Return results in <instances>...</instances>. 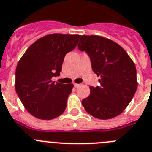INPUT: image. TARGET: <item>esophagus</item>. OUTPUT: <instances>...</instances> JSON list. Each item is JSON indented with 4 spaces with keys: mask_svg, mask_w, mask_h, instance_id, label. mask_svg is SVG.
Wrapping results in <instances>:
<instances>
[{
    "mask_svg": "<svg viewBox=\"0 0 152 152\" xmlns=\"http://www.w3.org/2000/svg\"><path fill=\"white\" fill-rule=\"evenodd\" d=\"M79 86H80V84H78V83H74V87H78Z\"/></svg>",
    "mask_w": 152,
    "mask_h": 152,
    "instance_id": "1",
    "label": "esophagus"
}]
</instances>
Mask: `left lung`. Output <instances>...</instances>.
Segmentation results:
<instances>
[{
    "label": "left lung",
    "mask_w": 152,
    "mask_h": 152,
    "mask_svg": "<svg viewBox=\"0 0 152 152\" xmlns=\"http://www.w3.org/2000/svg\"><path fill=\"white\" fill-rule=\"evenodd\" d=\"M78 50L89 56L93 72L100 77L99 87H90L82 100L94 118L106 120L123 112L137 89L135 64L117 43L96 35H80Z\"/></svg>",
    "instance_id": "left-lung-1"
}]
</instances>
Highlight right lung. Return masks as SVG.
<instances>
[{"label": "right lung", "mask_w": 152, "mask_h": 152, "mask_svg": "<svg viewBox=\"0 0 152 152\" xmlns=\"http://www.w3.org/2000/svg\"><path fill=\"white\" fill-rule=\"evenodd\" d=\"M79 35H47L28 47L16 69V91L29 113L42 120L59 117L65 110L72 83L53 81L59 76L65 56L76 47Z\"/></svg>", "instance_id": "right-lung-1"}]
</instances>
